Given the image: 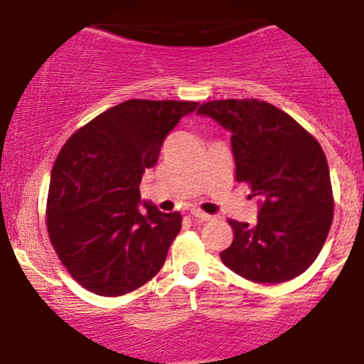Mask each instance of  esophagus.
I'll return each mask as SVG.
<instances>
[{
    "label": "esophagus",
    "mask_w": 364,
    "mask_h": 364,
    "mask_svg": "<svg viewBox=\"0 0 364 364\" xmlns=\"http://www.w3.org/2000/svg\"><path fill=\"white\" fill-rule=\"evenodd\" d=\"M191 217H195V219L200 220V223H207V220L212 219V215H208L202 210H196V208H195V210H191Z\"/></svg>",
    "instance_id": "esophagus-1"
}]
</instances>
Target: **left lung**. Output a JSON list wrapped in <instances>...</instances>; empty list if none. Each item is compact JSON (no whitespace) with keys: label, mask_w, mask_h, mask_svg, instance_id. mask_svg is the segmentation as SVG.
<instances>
[{"label":"left lung","mask_w":364,"mask_h":364,"mask_svg":"<svg viewBox=\"0 0 364 364\" xmlns=\"http://www.w3.org/2000/svg\"><path fill=\"white\" fill-rule=\"evenodd\" d=\"M196 112L231 132L236 179L260 196L257 224L229 220L235 240L220 260L253 282L298 277L318 257L333 217L320 144L289 114L258 99L212 101Z\"/></svg>","instance_id":"obj_1"}]
</instances>
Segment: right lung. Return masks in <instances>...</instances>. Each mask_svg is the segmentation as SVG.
<instances>
[{"label":"right lung","instance_id":"1","mask_svg":"<svg viewBox=\"0 0 364 364\" xmlns=\"http://www.w3.org/2000/svg\"><path fill=\"white\" fill-rule=\"evenodd\" d=\"M198 102L129 99L104 111L63 145L51 171L48 232L63 265L101 296L139 289L164 265L181 214L141 200L169 132Z\"/></svg>","mask_w":364,"mask_h":364}]
</instances>
